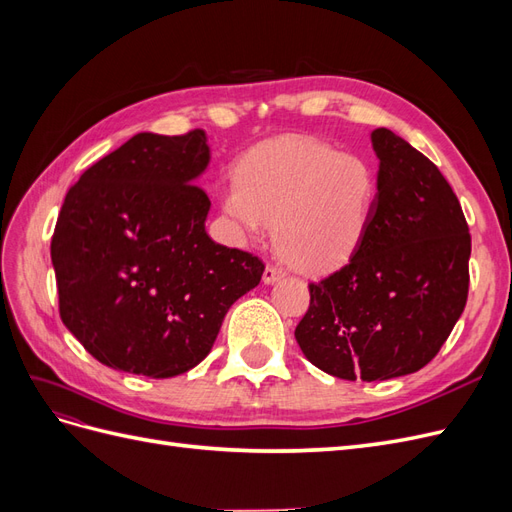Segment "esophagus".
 <instances>
[{"mask_svg": "<svg viewBox=\"0 0 512 512\" xmlns=\"http://www.w3.org/2000/svg\"><path fill=\"white\" fill-rule=\"evenodd\" d=\"M286 275V271L282 267H275V265H267L265 273H262V282L265 284H273L277 280H282V277Z\"/></svg>", "mask_w": 512, "mask_h": 512, "instance_id": "1", "label": "esophagus"}]
</instances>
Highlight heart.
I'll use <instances>...</instances> for the list:
<instances>
[{
	"mask_svg": "<svg viewBox=\"0 0 512 512\" xmlns=\"http://www.w3.org/2000/svg\"><path fill=\"white\" fill-rule=\"evenodd\" d=\"M376 203V177L354 153L316 136L288 134L243 156L222 207L245 232L273 224V245L288 265L331 271L356 252Z\"/></svg>",
	"mask_w": 512,
	"mask_h": 512,
	"instance_id": "heart-1",
	"label": "heart"
}]
</instances>
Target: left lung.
Instances as JSON below:
<instances>
[{"instance_id":"8db88e82","label":"left lung","mask_w":512,"mask_h":512,"mask_svg":"<svg viewBox=\"0 0 512 512\" xmlns=\"http://www.w3.org/2000/svg\"><path fill=\"white\" fill-rule=\"evenodd\" d=\"M378 194L342 269L309 284L294 337L309 363L344 380L414 374L436 356L468 301L472 239L451 185L429 158L378 128Z\"/></svg>"}]
</instances>
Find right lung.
<instances>
[{"label":"right lung","mask_w":512,"mask_h":512,"mask_svg":"<svg viewBox=\"0 0 512 512\" xmlns=\"http://www.w3.org/2000/svg\"><path fill=\"white\" fill-rule=\"evenodd\" d=\"M207 164L205 130L141 132L68 190L51 241L59 316L100 363L185 374L258 286L262 260L207 235L211 200L194 183Z\"/></svg>","instance_id":"obj_1"}]
</instances>
